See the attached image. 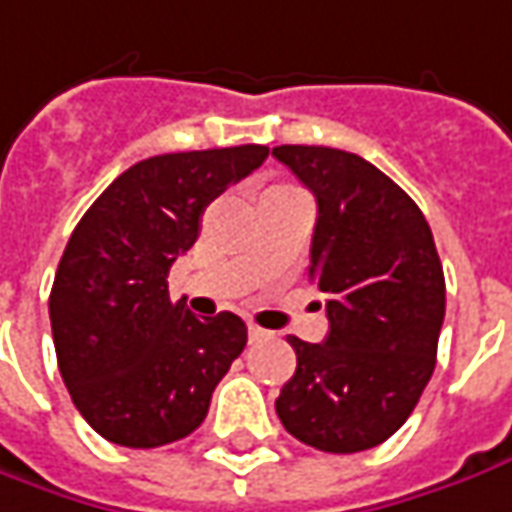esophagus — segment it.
<instances>
[{"label":"esophagus","instance_id":"34e87169","mask_svg":"<svg viewBox=\"0 0 512 512\" xmlns=\"http://www.w3.org/2000/svg\"><path fill=\"white\" fill-rule=\"evenodd\" d=\"M274 333L266 328H260L255 322H249V342H263V339H271Z\"/></svg>","mask_w":512,"mask_h":512}]
</instances>
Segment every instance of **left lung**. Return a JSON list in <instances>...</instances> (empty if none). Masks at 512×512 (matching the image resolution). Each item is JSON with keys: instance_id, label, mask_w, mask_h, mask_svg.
Here are the masks:
<instances>
[{"instance_id": "8db88e82", "label": "left lung", "mask_w": 512, "mask_h": 512, "mask_svg": "<svg viewBox=\"0 0 512 512\" xmlns=\"http://www.w3.org/2000/svg\"><path fill=\"white\" fill-rule=\"evenodd\" d=\"M316 198L308 277L330 330L288 336L297 373L280 389L288 434L328 454L381 446L429 384L446 316V277L429 221L387 173L325 145L271 151Z\"/></svg>"}]
</instances>
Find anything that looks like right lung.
I'll list each match as a JSON object with an SVG mask.
<instances>
[{
  "label": "right lung",
  "mask_w": 512,
  "mask_h": 512,
  "mask_svg": "<svg viewBox=\"0 0 512 512\" xmlns=\"http://www.w3.org/2000/svg\"><path fill=\"white\" fill-rule=\"evenodd\" d=\"M269 156L266 145L142 159L86 210L50 291L58 370L92 429L125 448L176 443L204 423L212 389L246 347L241 316H193L168 274L201 215Z\"/></svg>",
  "instance_id": "right-lung-1"
}]
</instances>
